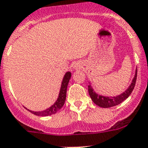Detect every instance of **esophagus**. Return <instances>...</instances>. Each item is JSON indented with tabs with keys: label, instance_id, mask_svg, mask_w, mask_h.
<instances>
[{
	"label": "esophagus",
	"instance_id": "1",
	"mask_svg": "<svg viewBox=\"0 0 148 148\" xmlns=\"http://www.w3.org/2000/svg\"><path fill=\"white\" fill-rule=\"evenodd\" d=\"M74 69H78V68H80V64H77V63H76L74 65Z\"/></svg>",
	"mask_w": 148,
	"mask_h": 148
}]
</instances>
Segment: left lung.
<instances>
[{"label": "left lung", "mask_w": 148, "mask_h": 148, "mask_svg": "<svg viewBox=\"0 0 148 148\" xmlns=\"http://www.w3.org/2000/svg\"><path fill=\"white\" fill-rule=\"evenodd\" d=\"M137 79V70L135 71V74L133 78L132 81L131 83V84L128 87L125 92L121 93L120 95H118L116 97H105V96H102L98 93H97L93 90V87L91 86L90 84L88 85V92L89 95L91 99L93 100V103L97 105L99 107L102 108H109L117 106L120 104L121 103L124 101L125 99L128 98L130 94L132 93V90H134V86H135V83H136Z\"/></svg>", "instance_id": "left-lung-1"}]
</instances>
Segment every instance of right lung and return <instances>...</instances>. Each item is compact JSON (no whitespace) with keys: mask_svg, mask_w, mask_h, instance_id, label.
Returning <instances> with one entry per match:
<instances>
[{"mask_svg":"<svg viewBox=\"0 0 148 148\" xmlns=\"http://www.w3.org/2000/svg\"><path fill=\"white\" fill-rule=\"evenodd\" d=\"M71 73L70 71L66 72L65 74H64V76L63 77V80H62V86H61V89H60L58 97L57 100L55 101V103H54L51 106H50L49 108L46 109L45 110L39 112L32 111V110L27 109L26 108V109H27L28 111L30 112L31 113L34 114V115L38 116H48L56 113L59 109H62V107L64 106V102H65L66 99L67 88H68V83H69V80H70L71 79Z\"/></svg>","mask_w":148,"mask_h":148,"instance_id":"obj_1","label":"right lung"}]
</instances>
